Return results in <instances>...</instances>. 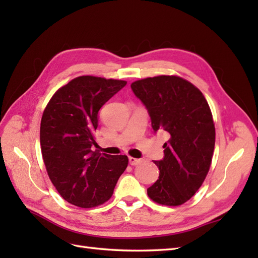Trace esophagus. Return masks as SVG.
Wrapping results in <instances>:
<instances>
[{"label": "esophagus", "mask_w": 258, "mask_h": 258, "mask_svg": "<svg viewBox=\"0 0 258 258\" xmlns=\"http://www.w3.org/2000/svg\"><path fill=\"white\" fill-rule=\"evenodd\" d=\"M128 162L131 165H138V164H140L142 162L141 158H135V157H128Z\"/></svg>", "instance_id": "1"}]
</instances>
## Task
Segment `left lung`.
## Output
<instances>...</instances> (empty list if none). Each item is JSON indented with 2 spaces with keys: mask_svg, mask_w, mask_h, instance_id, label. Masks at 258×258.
Returning <instances> with one entry per match:
<instances>
[{
  "mask_svg": "<svg viewBox=\"0 0 258 258\" xmlns=\"http://www.w3.org/2000/svg\"><path fill=\"white\" fill-rule=\"evenodd\" d=\"M150 114L152 127L166 132L164 157L155 161L160 176L147 195L162 205L178 206L202 186L210 171L215 126L202 92L178 76L161 75L131 84Z\"/></svg>",
  "mask_w": 258,
  "mask_h": 258,
  "instance_id": "8db88e82",
  "label": "left lung"
}]
</instances>
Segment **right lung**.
<instances>
[{"mask_svg": "<svg viewBox=\"0 0 258 258\" xmlns=\"http://www.w3.org/2000/svg\"><path fill=\"white\" fill-rule=\"evenodd\" d=\"M125 81L79 76L52 96L41 119L43 161L51 182L63 199L91 208L111 199L127 167L126 155L93 152L97 114Z\"/></svg>", "mask_w": 258, "mask_h": 258, "instance_id": "1", "label": "right lung"}]
</instances>
